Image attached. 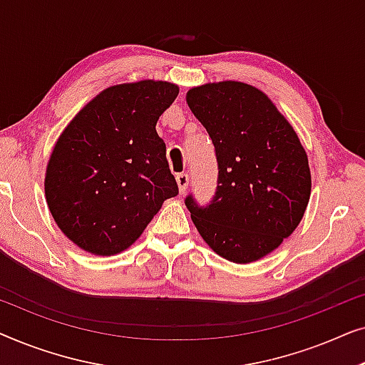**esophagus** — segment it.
I'll return each instance as SVG.
<instances>
[{
  "label": "esophagus",
  "mask_w": 365,
  "mask_h": 365,
  "mask_svg": "<svg viewBox=\"0 0 365 365\" xmlns=\"http://www.w3.org/2000/svg\"><path fill=\"white\" fill-rule=\"evenodd\" d=\"M176 182H178L179 192L184 194V191H186L187 186H189V176L186 173H179L176 176Z\"/></svg>",
  "instance_id": "obj_1"
}]
</instances>
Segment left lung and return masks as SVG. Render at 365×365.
Listing matches in <instances>:
<instances>
[{
  "label": "left lung",
  "mask_w": 365,
  "mask_h": 365,
  "mask_svg": "<svg viewBox=\"0 0 365 365\" xmlns=\"http://www.w3.org/2000/svg\"><path fill=\"white\" fill-rule=\"evenodd\" d=\"M187 106L214 144L217 186L209 204L184 199L214 252L247 264L279 247L311 196L307 154L271 99L246 83L189 89Z\"/></svg>",
  "instance_id": "obj_1"
}]
</instances>
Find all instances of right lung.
<instances>
[{
  "label": "right lung",
  "mask_w": 365,
  "mask_h": 365,
  "mask_svg": "<svg viewBox=\"0 0 365 365\" xmlns=\"http://www.w3.org/2000/svg\"><path fill=\"white\" fill-rule=\"evenodd\" d=\"M179 93L166 81L111 86L68 124L49 158L44 191L64 236L111 256L141 236L178 196L156 123Z\"/></svg>",
  "instance_id": "obj_1"
}]
</instances>
